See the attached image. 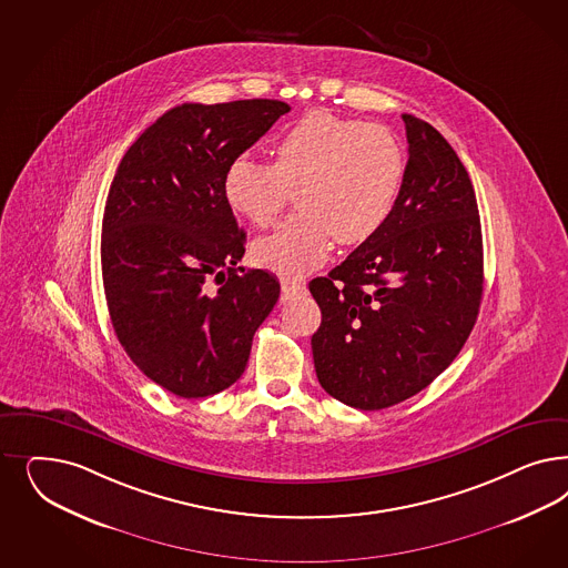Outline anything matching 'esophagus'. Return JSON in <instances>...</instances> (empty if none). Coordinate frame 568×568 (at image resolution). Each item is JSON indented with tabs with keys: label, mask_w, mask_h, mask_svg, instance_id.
Here are the masks:
<instances>
[{
	"label": "esophagus",
	"mask_w": 568,
	"mask_h": 568,
	"mask_svg": "<svg viewBox=\"0 0 568 568\" xmlns=\"http://www.w3.org/2000/svg\"><path fill=\"white\" fill-rule=\"evenodd\" d=\"M282 288L286 294H301L305 293V282L303 280H282Z\"/></svg>",
	"instance_id": "esophagus-1"
}]
</instances>
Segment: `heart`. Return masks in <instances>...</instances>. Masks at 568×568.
<instances>
[{"label":"heart","instance_id":"heart-1","mask_svg":"<svg viewBox=\"0 0 568 568\" xmlns=\"http://www.w3.org/2000/svg\"><path fill=\"white\" fill-rule=\"evenodd\" d=\"M272 154L274 165L234 159L223 199L239 217L265 227L294 190L298 213L253 246L256 263L277 274L312 272L334 239L357 244L374 236L402 194L405 152L383 125L312 110L275 138Z\"/></svg>","mask_w":568,"mask_h":568}]
</instances>
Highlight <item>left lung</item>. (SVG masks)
<instances>
[{
	"label": "left lung",
	"mask_w": 568,
	"mask_h": 568,
	"mask_svg": "<svg viewBox=\"0 0 568 568\" xmlns=\"http://www.w3.org/2000/svg\"><path fill=\"white\" fill-rule=\"evenodd\" d=\"M407 165L385 225L326 277L312 336L320 385L374 412L405 402L449 366L475 328L483 236L466 166L437 129L402 114Z\"/></svg>",
	"instance_id": "1"
}]
</instances>
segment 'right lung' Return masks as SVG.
I'll return each mask as SVG.
<instances>
[{
    "mask_svg": "<svg viewBox=\"0 0 568 568\" xmlns=\"http://www.w3.org/2000/svg\"><path fill=\"white\" fill-rule=\"evenodd\" d=\"M288 110L261 98L166 110L110 183L100 256L112 328L129 359L183 399L239 381L280 296L275 275L239 274L246 236L223 175Z\"/></svg>",
    "mask_w": 568,
    "mask_h": 568,
    "instance_id": "add662e5",
    "label": "right lung"
}]
</instances>
